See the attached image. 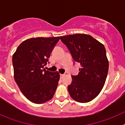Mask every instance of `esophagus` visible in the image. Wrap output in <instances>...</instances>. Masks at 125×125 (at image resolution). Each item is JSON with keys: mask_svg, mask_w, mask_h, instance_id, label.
I'll list each match as a JSON object with an SVG mask.
<instances>
[{"mask_svg": "<svg viewBox=\"0 0 125 125\" xmlns=\"http://www.w3.org/2000/svg\"><path fill=\"white\" fill-rule=\"evenodd\" d=\"M64 76V74H60V78H61V79L63 78Z\"/></svg>", "mask_w": 125, "mask_h": 125, "instance_id": "obj_1", "label": "esophagus"}]
</instances>
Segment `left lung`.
Masks as SVG:
<instances>
[{
    "label": "left lung",
    "mask_w": 125,
    "mask_h": 125,
    "mask_svg": "<svg viewBox=\"0 0 125 125\" xmlns=\"http://www.w3.org/2000/svg\"><path fill=\"white\" fill-rule=\"evenodd\" d=\"M73 59L80 63L78 75H72L68 86L71 97L80 103H88L95 98L104 86L109 62L105 47L92 36L76 34L61 36Z\"/></svg>",
    "instance_id": "8db88e82"
}]
</instances>
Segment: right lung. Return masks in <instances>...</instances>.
<instances>
[{
	"mask_svg": "<svg viewBox=\"0 0 125 125\" xmlns=\"http://www.w3.org/2000/svg\"><path fill=\"white\" fill-rule=\"evenodd\" d=\"M60 37H36L24 41L12 56L14 79L29 101L41 104L54 95L60 76L44 69Z\"/></svg>",
	"mask_w": 125,
	"mask_h": 125,
	"instance_id": "add662e5",
	"label": "right lung"
}]
</instances>
